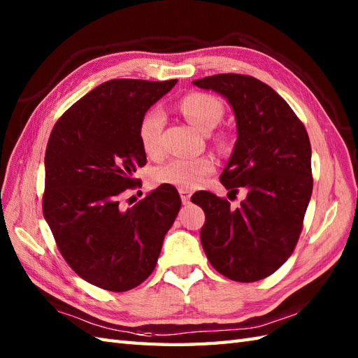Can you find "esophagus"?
<instances>
[{
  "label": "esophagus",
  "mask_w": 358,
  "mask_h": 358,
  "mask_svg": "<svg viewBox=\"0 0 358 358\" xmlns=\"http://www.w3.org/2000/svg\"><path fill=\"white\" fill-rule=\"evenodd\" d=\"M180 195H181V201H183V204L191 203V192L186 191V189H180Z\"/></svg>",
  "instance_id": "34e87169"
}]
</instances>
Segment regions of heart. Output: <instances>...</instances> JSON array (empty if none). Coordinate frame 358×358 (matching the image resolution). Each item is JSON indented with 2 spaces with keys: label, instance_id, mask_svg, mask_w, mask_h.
<instances>
[{
  "label": "heart",
  "instance_id": "heart-1",
  "mask_svg": "<svg viewBox=\"0 0 358 358\" xmlns=\"http://www.w3.org/2000/svg\"><path fill=\"white\" fill-rule=\"evenodd\" d=\"M178 110L189 123L208 132L214 129L224 113V106L217 96L206 92H189L181 96L178 101ZM163 127L164 115L159 109H150L143 117L138 138L141 148L149 158H162L163 148ZM218 146L224 148L227 144V135L218 134L215 138ZM215 169V159L212 155H201L196 158H173L169 163L158 167L154 172L155 183H167L180 189H195L200 186L203 178Z\"/></svg>",
  "mask_w": 358,
  "mask_h": 358
}]
</instances>
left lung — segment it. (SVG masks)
Instances as JSON below:
<instances>
[{
    "label": "left lung",
    "mask_w": 358,
    "mask_h": 358,
    "mask_svg": "<svg viewBox=\"0 0 358 358\" xmlns=\"http://www.w3.org/2000/svg\"><path fill=\"white\" fill-rule=\"evenodd\" d=\"M227 98L238 138L220 175L237 209L208 191L192 195L206 214L201 245L222 275L241 283L269 277L292 255L313 194L310 143L305 126L275 90L249 75L218 73L194 81Z\"/></svg>",
    "instance_id": "8db88e82"
}]
</instances>
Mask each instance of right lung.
Listing matches in <instances>:
<instances>
[{
	"mask_svg": "<svg viewBox=\"0 0 358 358\" xmlns=\"http://www.w3.org/2000/svg\"><path fill=\"white\" fill-rule=\"evenodd\" d=\"M177 80L106 81L72 104L53 126L44 157L43 214L66 263L106 291L136 287L155 269L181 208L177 189L158 186L123 210L146 164L140 123Z\"/></svg>",
	"mask_w": 358,
	"mask_h": 358,
	"instance_id": "1",
	"label": "right lung"
}]
</instances>
